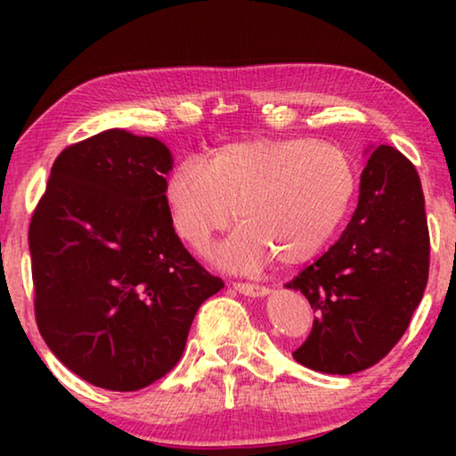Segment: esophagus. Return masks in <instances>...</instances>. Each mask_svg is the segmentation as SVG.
Masks as SVG:
<instances>
[{
	"instance_id": "1",
	"label": "esophagus",
	"mask_w": 456,
	"mask_h": 456,
	"mask_svg": "<svg viewBox=\"0 0 456 456\" xmlns=\"http://www.w3.org/2000/svg\"><path fill=\"white\" fill-rule=\"evenodd\" d=\"M233 289L243 293V296H253V297H261L267 296L269 288L265 285H257V283H247V281H233Z\"/></svg>"
}]
</instances>
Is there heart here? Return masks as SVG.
I'll use <instances>...</instances> for the list:
<instances>
[{
	"instance_id": "1",
	"label": "heart",
	"mask_w": 456,
	"mask_h": 456,
	"mask_svg": "<svg viewBox=\"0 0 456 456\" xmlns=\"http://www.w3.org/2000/svg\"><path fill=\"white\" fill-rule=\"evenodd\" d=\"M356 192L348 154L312 138H259L219 149L203 163L184 159L165 187L175 233L192 249L239 219L245 225L219 247L231 272H257L280 259L299 265L323 251L342 225Z\"/></svg>"
}]
</instances>
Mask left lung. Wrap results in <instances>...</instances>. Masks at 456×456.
Masks as SVG:
<instances>
[{
	"instance_id": "1",
	"label": "left lung",
	"mask_w": 456,
	"mask_h": 456,
	"mask_svg": "<svg viewBox=\"0 0 456 456\" xmlns=\"http://www.w3.org/2000/svg\"><path fill=\"white\" fill-rule=\"evenodd\" d=\"M428 264L420 176L403 152L376 146L342 237L285 285L302 291L315 312L293 358L342 376L378 364L404 336L427 288Z\"/></svg>"
}]
</instances>
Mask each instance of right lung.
Instances as JSON below:
<instances>
[{"label":"right lung","mask_w":456,"mask_h":456,"mask_svg":"<svg viewBox=\"0 0 456 456\" xmlns=\"http://www.w3.org/2000/svg\"><path fill=\"white\" fill-rule=\"evenodd\" d=\"M167 146L104 130L66 146L29 221L34 312L56 358L100 388H146L181 360L199 305L223 288L165 205Z\"/></svg>","instance_id":"add662e5"}]
</instances>
